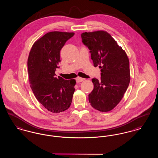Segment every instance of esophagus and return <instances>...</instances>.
Listing matches in <instances>:
<instances>
[{"instance_id": "esophagus-1", "label": "esophagus", "mask_w": 158, "mask_h": 158, "mask_svg": "<svg viewBox=\"0 0 158 158\" xmlns=\"http://www.w3.org/2000/svg\"><path fill=\"white\" fill-rule=\"evenodd\" d=\"M76 82H82L84 80H85V79L84 78H82V77H77V78H76Z\"/></svg>"}]
</instances>
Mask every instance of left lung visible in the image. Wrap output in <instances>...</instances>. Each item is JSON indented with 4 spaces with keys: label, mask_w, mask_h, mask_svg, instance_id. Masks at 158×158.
<instances>
[{
    "label": "left lung",
    "mask_w": 158,
    "mask_h": 158,
    "mask_svg": "<svg viewBox=\"0 0 158 158\" xmlns=\"http://www.w3.org/2000/svg\"><path fill=\"white\" fill-rule=\"evenodd\" d=\"M81 37L90 50L94 66L101 69L100 81L92 79L94 87L89 102L101 112L110 111L119 104L130 81L127 55L105 31L83 32Z\"/></svg>",
    "instance_id": "1"
}]
</instances>
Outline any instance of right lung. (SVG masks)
<instances>
[{
  "instance_id": "obj_1",
  "label": "right lung",
  "mask_w": 158,
  "mask_h": 158,
  "mask_svg": "<svg viewBox=\"0 0 158 158\" xmlns=\"http://www.w3.org/2000/svg\"><path fill=\"white\" fill-rule=\"evenodd\" d=\"M74 32L52 31L37 40L31 48L28 70L31 88L38 102L53 113L70 107L75 92V79L56 77L60 62V52Z\"/></svg>"
}]
</instances>
